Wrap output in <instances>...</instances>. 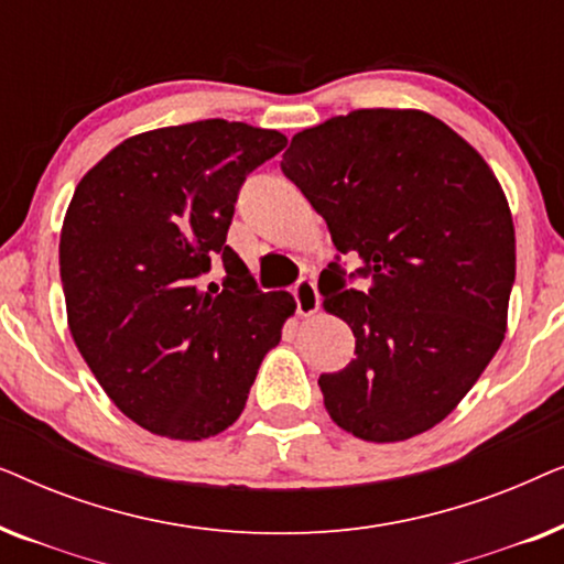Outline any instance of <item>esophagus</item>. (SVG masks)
<instances>
[{
	"label": "esophagus",
	"instance_id": "1",
	"mask_svg": "<svg viewBox=\"0 0 564 564\" xmlns=\"http://www.w3.org/2000/svg\"><path fill=\"white\" fill-rule=\"evenodd\" d=\"M295 303H297V313L300 315H313L318 313L321 307V295L318 288H315L313 280H300L295 288Z\"/></svg>",
	"mask_w": 564,
	"mask_h": 564
}]
</instances>
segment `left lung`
Instances as JSON below:
<instances>
[{"mask_svg":"<svg viewBox=\"0 0 564 564\" xmlns=\"http://www.w3.org/2000/svg\"><path fill=\"white\" fill-rule=\"evenodd\" d=\"M282 172L323 215L367 290L321 274L323 311L357 349L321 375L336 426L375 444L442 423L480 380L508 326L511 207L465 138L423 110H354L292 135Z\"/></svg>","mask_w":564,"mask_h":564,"instance_id":"8db88e82","label":"left lung"}]
</instances>
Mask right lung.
Listing matches in <instances>:
<instances>
[{"label": "right lung", "mask_w": 564, "mask_h": 564, "mask_svg": "<svg viewBox=\"0 0 564 564\" xmlns=\"http://www.w3.org/2000/svg\"><path fill=\"white\" fill-rule=\"evenodd\" d=\"M288 138L228 120L130 135L68 203L58 261L68 330L107 398L138 426L203 442L234 426L259 365L295 315L226 246L238 187ZM220 258L223 285L204 288Z\"/></svg>", "instance_id": "obj_1"}]
</instances>
